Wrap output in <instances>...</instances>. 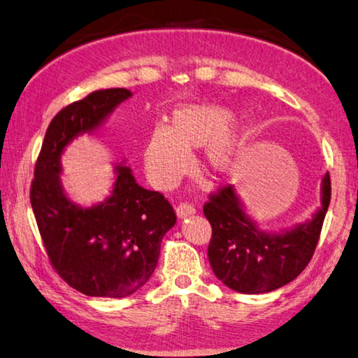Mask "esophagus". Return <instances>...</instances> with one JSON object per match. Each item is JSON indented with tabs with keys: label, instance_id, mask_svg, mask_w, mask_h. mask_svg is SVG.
I'll return each mask as SVG.
<instances>
[{
	"label": "esophagus",
	"instance_id": "esophagus-1",
	"mask_svg": "<svg viewBox=\"0 0 358 358\" xmlns=\"http://www.w3.org/2000/svg\"><path fill=\"white\" fill-rule=\"evenodd\" d=\"M175 213H177L178 219H186V217H189V216H192L194 213H196V208H194L189 203H181L177 208H175Z\"/></svg>",
	"mask_w": 358,
	"mask_h": 358
}]
</instances>
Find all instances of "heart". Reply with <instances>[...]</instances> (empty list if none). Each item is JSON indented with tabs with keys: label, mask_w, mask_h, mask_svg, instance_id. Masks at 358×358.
<instances>
[{
	"label": "heart",
	"mask_w": 358,
	"mask_h": 358,
	"mask_svg": "<svg viewBox=\"0 0 358 358\" xmlns=\"http://www.w3.org/2000/svg\"><path fill=\"white\" fill-rule=\"evenodd\" d=\"M231 120L230 109L210 103L173 109L169 127L155 128L144 147V167L150 183L161 191L173 189L191 172V152L203 147V166L208 173L216 178L235 173L250 128Z\"/></svg>",
	"instance_id": "heart-1"
}]
</instances>
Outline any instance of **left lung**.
<instances>
[{
  "mask_svg": "<svg viewBox=\"0 0 358 358\" xmlns=\"http://www.w3.org/2000/svg\"><path fill=\"white\" fill-rule=\"evenodd\" d=\"M330 203V177L321 180V205L305 222L264 230L253 219L236 187L211 196L203 213L213 227L208 258L225 287L243 294H263L294 280L313 257Z\"/></svg>",
  "mask_w": 358,
  "mask_h": 358,
  "instance_id": "1",
  "label": "left lung"
}]
</instances>
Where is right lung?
<instances>
[{
  "mask_svg": "<svg viewBox=\"0 0 358 358\" xmlns=\"http://www.w3.org/2000/svg\"><path fill=\"white\" fill-rule=\"evenodd\" d=\"M133 94L96 90L55 115L38 155L31 205L53 268L86 296L122 299L150 280L161 241L177 222L173 208L157 191L136 181L125 159L114 164L109 196L90 206L69 197L61 157L71 141L94 134Z\"/></svg>",
  "mask_w": 358,
  "mask_h": 358,
  "instance_id": "right-lung-1",
  "label": "right lung"
}]
</instances>
